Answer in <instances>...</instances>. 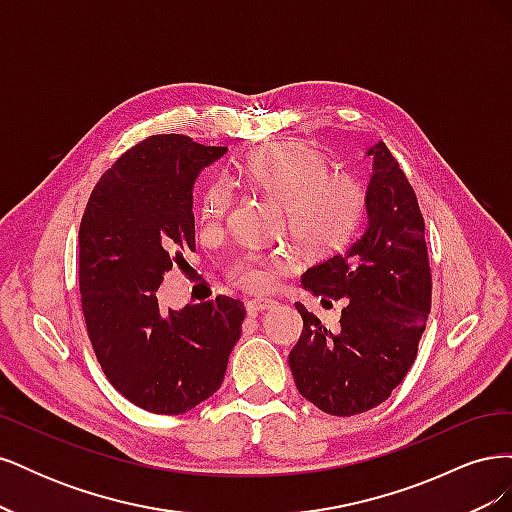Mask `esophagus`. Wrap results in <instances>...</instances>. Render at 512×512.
<instances>
[{
  "instance_id": "1",
  "label": "esophagus",
  "mask_w": 512,
  "mask_h": 512,
  "mask_svg": "<svg viewBox=\"0 0 512 512\" xmlns=\"http://www.w3.org/2000/svg\"><path fill=\"white\" fill-rule=\"evenodd\" d=\"M275 307V301L271 299H252L247 301V312H250L252 316H258V314H265L269 312V309Z\"/></svg>"
}]
</instances>
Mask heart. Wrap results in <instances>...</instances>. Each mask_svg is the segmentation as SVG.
<instances>
[{
  "label": "heart",
  "mask_w": 512,
  "mask_h": 512,
  "mask_svg": "<svg viewBox=\"0 0 512 512\" xmlns=\"http://www.w3.org/2000/svg\"><path fill=\"white\" fill-rule=\"evenodd\" d=\"M241 179L284 205L292 237L312 250L342 245L359 224L365 194L361 183L344 173H329V160L303 143H280L256 151L243 164ZM235 205L230 181L218 177L200 196V215L209 224L222 222ZM290 262L256 252L235 254L226 275L247 290H267L275 273Z\"/></svg>",
  "instance_id": "obj_1"
}]
</instances>
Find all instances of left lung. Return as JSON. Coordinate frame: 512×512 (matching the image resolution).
I'll list each match as a JSON object with an SVG mask.
<instances>
[{
  "label": "left lung",
  "instance_id": "8db88e82",
  "mask_svg": "<svg viewBox=\"0 0 512 512\" xmlns=\"http://www.w3.org/2000/svg\"><path fill=\"white\" fill-rule=\"evenodd\" d=\"M365 194L367 222L344 252L307 269L301 284L322 303L344 299L335 333L297 303L303 333L288 363L299 393L322 412L352 416L380 406L410 371L431 307L425 222L382 141Z\"/></svg>",
  "mask_w": 512,
  "mask_h": 512
}]
</instances>
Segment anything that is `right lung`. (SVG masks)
Returning <instances> with one entry per match:
<instances>
[{"label": "right lung", "mask_w": 512, "mask_h": 512, "mask_svg": "<svg viewBox=\"0 0 512 512\" xmlns=\"http://www.w3.org/2000/svg\"><path fill=\"white\" fill-rule=\"evenodd\" d=\"M226 147L181 134L138 143L96 183L79 230V286L96 359L115 389L153 414L209 399L241 337L243 303L230 297L162 312L164 273L194 250L192 190Z\"/></svg>", "instance_id": "1"}]
</instances>
